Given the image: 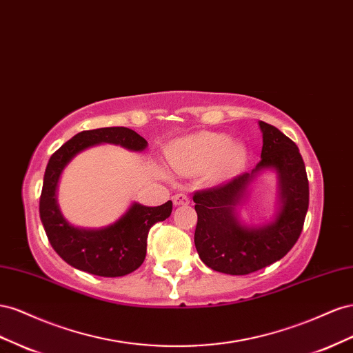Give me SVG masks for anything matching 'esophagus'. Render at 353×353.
Returning a JSON list of instances; mask_svg holds the SVG:
<instances>
[{
    "label": "esophagus",
    "instance_id": "34e87169",
    "mask_svg": "<svg viewBox=\"0 0 353 353\" xmlns=\"http://www.w3.org/2000/svg\"><path fill=\"white\" fill-rule=\"evenodd\" d=\"M189 196L186 194H177L173 196V203L174 205H186L189 204Z\"/></svg>",
    "mask_w": 353,
    "mask_h": 353
}]
</instances>
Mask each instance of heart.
<instances>
[{
    "label": "heart",
    "instance_id": "1",
    "mask_svg": "<svg viewBox=\"0 0 353 353\" xmlns=\"http://www.w3.org/2000/svg\"><path fill=\"white\" fill-rule=\"evenodd\" d=\"M171 167L182 174H195L213 165L217 176L234 174L245 163V148L226 134L203 132L177 142L167 152Z\"/></svg>",
    "mask_w": 353,
    "mask_h": 353
}]
</instances>
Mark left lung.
Returning a JSON list of instances; mask_svg holds the SVG:
<instances>
[{"label": "left lung", "instance_id": "left-lung-1", "mask_svg": "<svg viewBox=\"0 0 353 353\" xmlns=\"http://www.w3.org/2000/svg\"><path fill=\"white\" fill-rule=\"evenodd\" d=\"M259 124L263 148L256 168L194 194L196 251L208 268L221 274L248 275L283 259L297 243L307 213L309 182L297 145L276 127L263 121ZM265 168L279 171L280 211L269 225L241 227L233 208L250 180Z\"/></svg>", "mask_w": 353, "mask_h": 353}]
</instances>
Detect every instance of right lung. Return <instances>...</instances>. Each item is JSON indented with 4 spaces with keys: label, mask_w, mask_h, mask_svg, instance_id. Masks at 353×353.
Returning a JSON list of instances; mask_svg holds the SVG:
<instances>
[{
    "label": "right lung",
    "mask_w": 353,
    "mask_h": 353,
    "mask_svg": "<svg viewBox=\"0 0 353 353\" xmlns=\"http://www.w3.org/2000/svg\"><path fill=\"white\" fill-rule=\"evenodd\" d=\"M99 143L121 145L130 150H143L148 146L142 136L127 127L85 130L75 134L48 159L39 196V217L50 244L68 265L97 276H124L143 263L149 229L170 217L173 203L167 201L158 207L133 204L118 221L103 229L70 226L56 203L60 173L78 152Z\"/></svg>",
    "instance_id": "1"
}]
</instances>
